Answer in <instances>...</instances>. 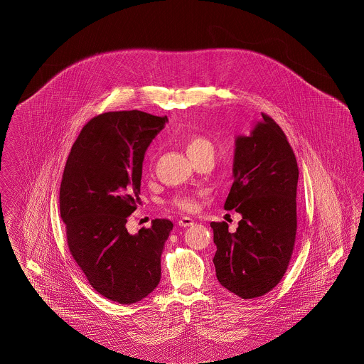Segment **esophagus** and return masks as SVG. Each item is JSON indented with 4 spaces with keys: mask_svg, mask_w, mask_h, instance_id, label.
<instances>
[{
    "mask_svg": "<svg viewBox=\"0 0 364 364\" xmlns=\"http://www.w3.org/2000/svg\"><path fill=\"white\" fill-rule=\"evenodd\" d=\"M178 225L183 226V228H187V226L193 225V220L190 218V217H181L180 220H178Z\"/></svg>",
    "mask_w": 364,
    "mask_h": 364,
    "instance_id": "esophagus-1",
    "label": "esophagus"
}]
</instances>
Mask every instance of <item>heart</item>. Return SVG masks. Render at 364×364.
I'll list each match as a JSON object with an SVG mask.
<instances>
[{"instance_id":"obj_1","label":"heart","mask_w":364,"mask_h":364,"mask_svg":"<svg viewBox=\"0 0 364 364\" xmlns=\"http://www.w3.org/2000/svg\"><path fill=\"white\" fill-rule=\"evenodd\" d=\"M186 150L193 162L199 161L200 158L208 156V154H214V146H213L211 140L203 135H198V134L191 135L187 138ZM149 164H150V161H149ZM169 206L178 208L181 211H187V213L193 211L196 208L195 195L188 193V192L176 193L173 198L169 200Z\"/></svg>"}]
</instances>
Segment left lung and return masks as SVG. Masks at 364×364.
Segmentation results:
<instances>
[{"mask_svg": "<svg viewBox=\"0 0 364 364\" xmlns=\"http://www.w3.org/2000/svg\"><path fill=\"white\" fill-rule=\"evenodd\" d=\"M250 136L236 140L233 184L225 210L242 214L235 233L211 223L220 284L242 299L270 292L282 279L294 252L299 168L281 127L266 113Z\"/></svg>", "mask_w": 364, "mask_h": 364, "instance_id": "1", "label": "left lung"}]
</instances>
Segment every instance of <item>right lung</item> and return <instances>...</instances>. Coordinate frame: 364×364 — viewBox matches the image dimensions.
I'll return each mask as SVG.
<instances>
[{
    "instance_id": "obj_1",
    "label": "right lung",
    "mask_w": 364,
    "mask_h": 364,
    "mask_svg": "<svg viewBox=\"0 0 364 364\" xmlns=\"http://www.w3.org/2000/svg\"><path fill=\"white\" fill-rule=\"evenodd\" d=\"M168 117L140 110L92 117L75 140L60 187L70 255L106 299L132 304L161 279V254L173 223L156 218L136 235L127 218L138 208L144 153Z\"/></svg>"
}]
</instances>
